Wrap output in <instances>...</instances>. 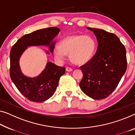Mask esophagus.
Masks as SVG:
<instances>
[{"label": "esophagus", "mask_w": 135, "mask_h": 135, "mask_svg": "<svg viewBox=\"0 0 135 135\" xmlns=\"http://www.w3.org/2000/svg\"><path fill=\"white\" fill-rule=\"evenodd\" d=\"M72 70H73V69H72L71 68L68 67H66V71H71Z\"/></svg>", "instance_id": "1"}]
</instances>
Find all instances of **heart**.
Returning <instances> with one entry per match:
<instances>
[{"instance_id": "1", "label": "heart", "mask_w": 135, "mask_h": 135, "mask_svg": "<svg viewBox=\"0 0 135 135\" xmlns=\"http://www.w3.org/2000/svg\"><path fill=\"white\" fill-rule=\"evenodd\" d=\"M96 44L90 36L71 35L64 38L59 46L54 48L53 54L57 61L62 62L69 55L70 59L76 65L89 62L95 53Z\"/></svg>"}]
</instances>
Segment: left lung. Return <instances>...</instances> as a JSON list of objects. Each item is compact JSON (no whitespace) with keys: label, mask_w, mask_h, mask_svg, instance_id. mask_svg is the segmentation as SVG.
<instances>
[{"label":"left lung","mask_w":135,"mask_h":135,"mask_svg":"<svg viewBox=\"0 0 135 135\" xmlns=\"http://www.w3.org/2000/svg\"><path fill=\"white\" fill-rule=\"evenodd\" d=\"M98 42L96 53L87 63L80 66L83 78L82 91L94 99L107 98L115 90L127 66L126 50L117 36L105 30L87 27Z\"/></svg>","instance_id":"8db88e82"}]
</instances>
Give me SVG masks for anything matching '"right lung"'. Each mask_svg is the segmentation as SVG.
Returning a JSON list of instances; mask_svg holds the SVG:
<instances>
[{
    "mask_svg": "<svg viewBox=\"0 0 135 135\" xmlns=\"http://www.w3.org/2000/svg\"><path fill=\"white\" fill-rule=\"evenodd\" d=\"M57 27H49L37 30L23 36L12 47L10 51L9 74L18 90L28 99L42 102L55 93L61 76L65 74V68L48 62L43 71L36 78H28L22 73L19 59L30 46L46 45L53 53L55 42L53 39L59 33ZM47 53L49 54V52Z\"/></svg>",
    "mask_w": 135,
    "mask_h": 135,
    "instance_id": "obj_1",
    "label": "right lung"
}]
</instances>
